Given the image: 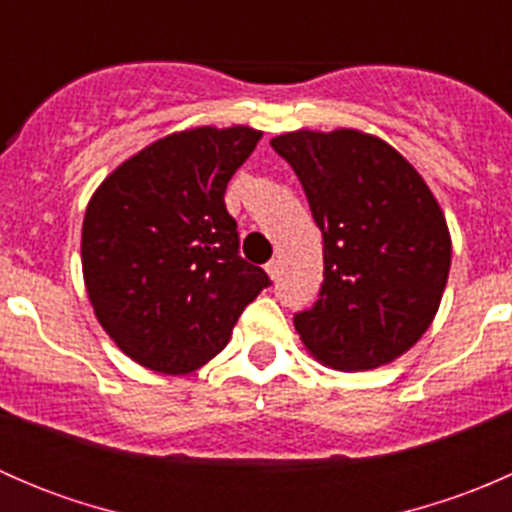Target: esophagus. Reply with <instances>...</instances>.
I'll return each mask as SVG.
<instances>
[{"instance_id": "34e87169", "label": "esophagus", "mask_w": 512, "mask_h": 512, "mask_svg": "<svg viewBox=\"0 0 512 512\" xmlns=\"http://www.w3.org/2000/svg\"><path fill=\"white\" fill-rule=\"evenodd\" d=\"M265 272H267V275H270L272 282H277V277H280V262L270 260V262H267V265H265Z\"/></svg>"}]
</instances>
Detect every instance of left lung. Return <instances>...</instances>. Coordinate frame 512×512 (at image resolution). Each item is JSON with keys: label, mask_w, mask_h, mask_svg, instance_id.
<instances>
[{"label": "left lung", "mask_w": 512, "mask_h": 512, "mask_svg": "<svg viewBox=\"0 0 512 512\" xmlns=\"http://www.w3.org/2000/svg\"><path fill=\"white\" fill-rule=\"evenodd\" d=\"M270 146L292 165L324 237V282L294 317L304 349L337 371L391 364L423 337L451 270V232L436 195L379 136L282 133Z\"/></svg>", "instance_id": "obj_1"}]
</instances>
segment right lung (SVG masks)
<instances>
[{"label":"right lung","instance_id":"obj_1","mask_svg":"<svg viewBox=\"0 0 512 512\" xmlns=\"http://www.w3.org/2000/svg\"><path fill=\"white\" fill-rule=\"evenodd\" d=\"M262 131L198 126L123 160L86 205L81 267L103 332L128 359L183 376L230 342L270 277L237 255L225 188Z\"/></svg>","mask_w":512,"mask_h":512}]
</instances>
